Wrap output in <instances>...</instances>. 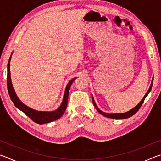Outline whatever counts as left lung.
Listing matches in <instances>:
<instances>
[{"instance_id":"1","label":"left lung","mask_w":161,"mask_h":161,"mask_svg":"<svg viewBox=\"0 0 161 161\" xmlns=\"http://www.w3.org/2000/svg\"><path fill=\"white\" fill-rule=\"evenodd\" d=\"M153 81L152 80V82H151V86H150V88L148 90V92H146V94H145V96H144V97L142 99V100L141 101V102H139V103L136 106V107H135L133 108H132L131 110H130L129 111H128V112H126V113H122V114H107V113H104L103 112V111H102L101 110L99 109V108L97 107V106L96 105V103H95L94 102V100L93 99V97H92V102H93V103L94 105L95 108H97V110L99 111V112L102 114V115L106 117H108V118H111V119H127V118H129V117L132 116L133 115H134V114L137 112V111L139 110V108H141V106H142L143 103L144 102V100H145L146 97H147V95L148 94V93L150 92V91L151 90V88H152V86H153Z\"/></svg>"}]
</instances>
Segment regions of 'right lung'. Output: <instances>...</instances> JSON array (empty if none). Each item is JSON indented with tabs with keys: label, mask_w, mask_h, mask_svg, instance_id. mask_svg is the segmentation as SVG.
I'll return each mask as SVG.
<instances>
[{
	"label": "right lung",
	"mask_w": 161,
	"mask_h": 161,
	"mask_svg": "<svg viewBox=\"0 0 161 161\" xmlns=\"http://www.w3.org/2000/svg\"><path fill=\"white\" fill-rule=\"evenodd\" d=\"M11 57H10L8 63V75H7V86H8V90L9 96L10 97V99L12 100V102L14 103L15 106L19 109L23 111L27 116H28L30 119L32 120L34 122L39 124H46V123H50L53 121L58 119L59 118L62 116V114L64 113L65 110H66L67 102H68V96H69V91L71 86V84H72L73 81L76 79V77L73 78L72 80L69 81V82L68 83L67 86L66 87L64 92V99L62 101V103L60 107L58 108V110L52 111V112H42V111H38L32 109V108H29L23 104L22 103L20 99H18V97L16 96L15 93L14 89H13L12 82H11V79H10V60Z\"/></svg>",
	"instance_id": "obj_1"
}]
</instances>
